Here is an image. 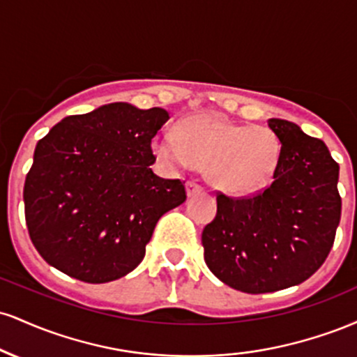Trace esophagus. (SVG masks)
<instances>
[{"label": "esophagus", "instance_id": "esophagus-1", "mask_svg": "<svg viewBox=\"0 0 357 357\" xmlns=\"http://www.w3.org/2000/svg\"><path fill=\"white\" fill-rule=\"evenodd\" d=\"M186 191H188V196H192V195H196V192H202L203 188L199 186V184L196 181H188L186 183Z\"/></svg>", "mask_w": 357, "mask_h": 357}]
</instances>
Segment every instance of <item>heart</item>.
<instances>
[{
	"label": "heart",
	"mask_w": 357,
	"mask_h": 357,
	"mask_svg": "<svg viewBox=\"0 0 357 357\" xmlns=\"http://www.w3.org/2000/svg\"><path fill=\"white\" fill-rule=\"evenodd\" d=\"M181 137L162 130L154 137L155 155L169 167L196 165L211 184L228 195H252L272 181L280 161V141L264 126H236L213 114L184 119Z\"/></svg>",
	"instance_id": "1"
}]
</instances>
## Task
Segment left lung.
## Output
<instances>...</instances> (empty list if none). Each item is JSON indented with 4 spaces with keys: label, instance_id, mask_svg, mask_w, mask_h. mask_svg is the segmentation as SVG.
<instances>
[{
    "label": "left lung",
    "instance_id": "8db88e82",
    "mask_svg": "<svg viewBox=\"0 0 357 357\" xmlns=\"http://www.w3.org/2000/svg\"><path fill=\"white\" fill-rule=\"evenodd\" d=\"M280 141L270 186L248 198L216 195V216L202 241L208 268L231 289L267 294L317 272L341 220L339 165L321 139L284 119H268Z\"/></svg>",
    "mask_w": 357,
    "mask_h": 357
}]
</instances>
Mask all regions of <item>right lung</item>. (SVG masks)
<instances>
[{
  "mask_svg": "<svg viewBox=\"0 0 357 357\" xmlns=\"http://www.w3.org/2000/svg\"><path fill=\"white\" fill-rule=\"evenodd\" d=\"M165 109L102 105L53 126L35 147L24 218L48 265L87 284L132 272L166 211L186 202L184 183L151 169Z\"/></svg>",
  "mask_w": 357,
  "mask_h": 357,
  "instance_id": "obj_1",
  "label": "right lung"
}]
</instances>
